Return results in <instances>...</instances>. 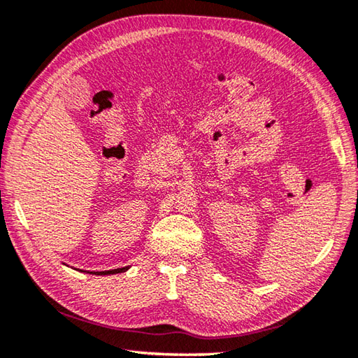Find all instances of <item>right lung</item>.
I'll list each match as a JSON object with an SVG mask.
<instances>
[{"label":"right lung","instance_id":"right-lung-1","mask_svg":"<svg viewBox=\"0 0 358 358\" xmlns=\"http://www.w3.org/2000/svg\"><path fill=\"white\" fill-rule=\"evenodd\" d=\"M125 270H129V267H122V268H115V270H107V271H94V275H116V273H122Z\"/></svg>","mask_w":358,"mask_h":358}]
</instances>
